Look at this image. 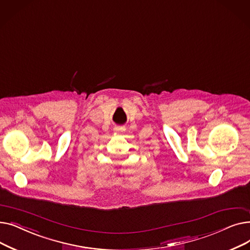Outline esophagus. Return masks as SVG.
I'll list each match as a JSON object with an SVG mask.
<instances>
[{"mask_svg": "<svg viewBox=\"0 0 250 250\" xmlns=\"http://www.w3.org/2000/svg\"><path fill=\"white\" fill-rule=\"evenodd\" d=\"M125 127H124V126H115L114 127V132H116V133H123V132H125Z\"/></svg>", "mask_w": 250, "mask_h": 250, "instance_id": "1", "label": "esophagus"}]
</instances>
